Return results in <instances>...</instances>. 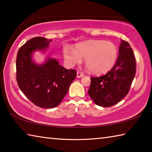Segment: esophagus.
<instances>
[{"mask_svg": "<svg viewBox=\"0 0 152 152\" xmlns=\"http://www.w3.org/2000/svg\"><path fill=\"white\" fill-rule=\"evenodd\" d=\"M77 78H82V77L84 76L83 73L80 72H77V74H76Z\"/></svg>", "mask_w": 152, "mask_h": 152, "instance_id": "obj_1", "label": "esophagus"}]
</instances>
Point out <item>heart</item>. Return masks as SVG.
I'll use <instances>...</instances> for the list:
<instances>
[{"instance_id": "b5f03b06", "label": "heart", "mask_w": 152, "mask_h": 152, "mask_svg": "<svg viewBox=\"0 0 152 152\" xmlns=\"http://www.w3.org/2000/svg\"><path fill=\"white\" fill-rule=\"evenodd\" d=\"M118 49L115 43L104 40H89L79 43L75 49L64 48V59L69 65L80 64L85 59L86 68L96 74L107 73L115 66L118 57Z\"/></svg>"}]
</instances>
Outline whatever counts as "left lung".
Here are the masks:
<instances>
[{
    "instance_id": "8db88e82",
    "label": "left lung",
    "mask_w": 152,
    "mask_h": 152,
    "mask_svg": "<svg viewBox=\"0 0 152 152\" xmlns=\"http://www.w3.org/2000/svg\"><path fill=\"white\" fill-rule=\"evenodd\" d=\"M116 64L105 75L91 78L88 91L96 104L103 107L118 103L128 94L135 78L136 64L129 43L121 39Z\"/></svg>"
}]
</instances>
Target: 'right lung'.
<instances>
[{
  "label": "right lung",
  "mask_w": 152,
  "mask_h": 152,
  "mask_svg": "<svg viewBox=\"0 0 152 152\" xmlns=\"http://www.w3.org/2000/svg\"><path fill=\"white\" fill-rule=\"evenodd\" d=\"M52 39L36 37L18 51L17 81L24 94L37 106L51 109L58 106L76 76L75 70H67L55 58L47 56L42 64L33 59L36 51L45 53Z\"/></svg>",
  "instance_id": "obj_1"
}]
</instances>
